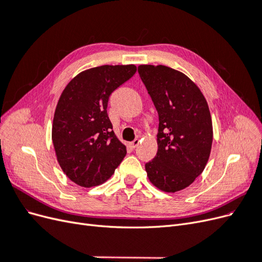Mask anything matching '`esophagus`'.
<instances>
[{"label":"esophagus","instance_id":"1","mask_svg":"<svg viewBox=\"0 0 262 262\" xmlns=\"http://www.w3.org/2000/svg\"><path fill=\"white\" fill-rule=\"evenodd\" d=\"M139 139H136V140H134V141H132L131 142V143H130V146L132 147V148H134V147H137L138 145H139Z\"/></svg>","mask_w":262,"mask_h":262}]
</instances>
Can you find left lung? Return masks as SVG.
<instances>
[{
    "instance_id": "obj_1",
    "label": "left lung",
    "mask_w": 262,
    "mask_h": 262,
    "mask_svg": "<svg viewBox=\"0 0 262 262\" xmlns=\"http://www.w3.org/2000/svg\"><path fill=\"white\" fill-rule=\"evenodd\" d=\"M138 72L158 113L157 153L145 164L152 185L173 193L201 175L213 141L212 119L203 94L190 78L165 66H139Z\"/></svg>"
}]
</instances>
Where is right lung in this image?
<instances>
[{"label":"right lung","mask_w":262,"mask_h":262,"mask_svg":"<svg viewBox=\"0 0 262 262\" xmlns=\"http://www.w3.org/2000/svg\"><path fill=\"white\" fill-rule=\"evenodd\" d=\"M137 72L134 64L101 66L78 73L55 107L52 143L61 169L76 185L104 184L126 154L107 114L112 93Z\"/></svg>","instance_id":"1"}]
</instances>
